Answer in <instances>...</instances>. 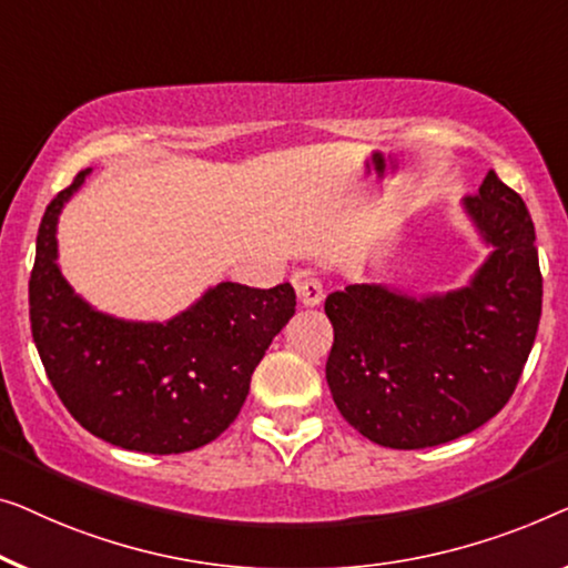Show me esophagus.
I'll return each instance as SVG.
<instances>
[{
    "instance_id": "esophagus-1",
    "label": "esophagus",
    "mask_w": 568,
    "mask_h": 568,
    "mask_svg": "<svg viewBox=\"0 0 568 568\" xmlns=\"http://www.w3.org/2000/svg\"><path fill=\"white\" fill-rule=\"evenodd\" d=\"M293 285H295V293H298V301L303 306H318L324 298V283L318 281L314 273H295L293 275Z\"/></svg>"
}]
</instances>
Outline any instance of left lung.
Segmentation results:
<instances>
[{"label":"left lung","instance_id":"8db88e82","mask_svg":"<svg viewBox=\"0 0 568 568\" xmlns=\"http://www.w3.org/2000/svg\"><path fill=\"white\" fill-rule=\"evenodd\" d=\"M463 207L491 244L466 287L425 298L383 285L326 295L334 404L383 447L419 450L474 433L515 394L532 349L542 277L525 201L491 170Z\"/></svg>","mask_w":568,"mask_h":568}]
</instances>
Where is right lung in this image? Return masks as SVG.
<instances>
[{
  "label": "right lung",
  "mask_w": 568,
  "mask_h": 568,
  "mask_svg": "<svg viewBox=\"0 0 568 568\" xmlns=\"http://www.w3.org/2000/svg\"><path fill=\"white\" fill-rule=\"evenodd\" d=\"M90 170L48 203L30 273V326L71 417L135 453H187L236 419L254 367L295 314L291 283H221L164 324L123 322L79 298L55 265V223Z\"/></svg>",
  "instance_id": "obj_1"
}]
</instances>
